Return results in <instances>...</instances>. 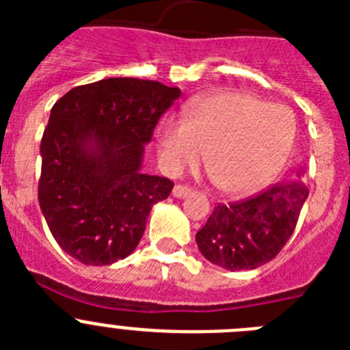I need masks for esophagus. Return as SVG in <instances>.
I'll return each instance as SVG.
<instances>
[{
    "label": "esophagus",
    "instance_id": "esophagus-1",
    "mask_svg": "<svg viewBox=\"0 0 350 350\" xmlns=\"http://www.w3.org/2000/svg\"><path fill=\"white\" fill-rule=\"evenodd\" d=\"M191 194V189L187 187V185H182V184H177L175 187H173V196L175 198H187Z\"/></svg>",
    "mask_w": 350,
    "mask_h": 350
}]
</instances>
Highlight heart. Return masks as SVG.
<instances>
[{"label": "heart", "instance_id": "heart-1", "mask_svg": "<svg viewBox=\"0 0 350 350\" xmlns=\"http://www.w3.org/2000/svg\"><path fill=\"white\" fill-rule=\"evenodd\" d=\"M295 133V117L282 105H268L249 92H217L194 100L185 120L163 122L161 157L168 172H178L205 152L213 185L226 194H245L279 172Z\"/></svg>", "mask_w": 350, "mask_h": 350}]
</instances>
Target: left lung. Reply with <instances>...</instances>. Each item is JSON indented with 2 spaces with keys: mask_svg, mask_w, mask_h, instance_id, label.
I'll list each match as a JSON object with an SVG mask.
<instances>
[{
  "mask_svg": "<svg viewBox=\"0 0 350 350\" xmlns=\"http://www.w3.org/2000/svg\"><path fill=\"white\" fill-rule=\"evenodd\" d=\"M298 178L270 185L242 202L217 203L196 233L198 249L224 270H254L271 261L298 222L308 189Z\"/></svg>",
  "mask_w": 350,
  "mask_h": 350,
  "instance_id": "1",
  "label": "left lung"
}]
</instances>
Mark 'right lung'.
Listing matches in <instances>:
<instances>
[{
  "label": "right lung",
  "mask_w": 350,
  "mask_h": 350,
  "mask_svg": "<svg viewBox=\"0 0 350 350\" xmlns=\"http://www.w3.org/2000/svg\"><path fill=\"white\" fill-rule=\"evenodd\" d=\"M180 89L119 77L55 101L43 131L38 202L61 249L91 267L137 249L152 206L173 182L142 172L145 145Z\"/></svg>",
  "instance_id": "add662e5"
}]
</instances>
